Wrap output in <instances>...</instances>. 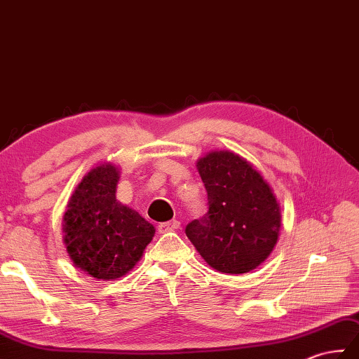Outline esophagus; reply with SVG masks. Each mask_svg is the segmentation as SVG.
<instances>
[{"mask_svg": "<svg viewBox=\"0 0 359 359\" xmlns=\"http://www.w3.org/2000/svg\"><path fill=\"white\" fill-rule=\"evenodd\" d=\"M181 222L178 219H172V221H167V222H161V224L158 226V232L159 233H167V232H173V230L180 229Z\"/></svg>", "mask_w": 359, "mask_h": 359, "instance_id": "1", "label": "esophagus"}]
</instances>
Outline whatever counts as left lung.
Returning a JSON list of instances; mask_svg holds the SVG:
<instances>
[{"label": "left lung", "mask_w": 359, "mask_h": 359, "mask_svg": "<svg viewBox=\"0 0 359 359\" xmlns=\"http://www.w3.org/2000/svg\"><path fill=\"white\" fill-rule=\"evenodd\" d=\"M209 212L189 222L186 235L201 258L221 273L257 269L280 238L281 207L252 163L230 150H212L196 161Z\"/></svg>", "instance_id": "left-lung-1"}]
</instances>
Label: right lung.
I'll list each match as a JSON object with an SVG mask.
<instances>
[{"label": "right lung", "instance_id": "1", "mask_svg": "<svg viewBox=\"0 0 359 359\" xmlns=\"http://www.w3.org/2000/svg\"><path fill=\"white\" fill-rule=\"evenodd\" d=\"M119 169L101 163L75 187L62 217V243L70 261L95 280L129 273L154 240L155 227L116 200Z\"/></svg>", "mask_w": 359, "mask_h": 359}]
</instances>
